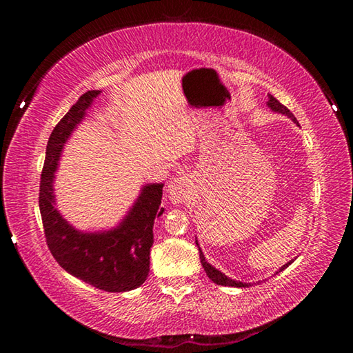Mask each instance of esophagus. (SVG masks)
Segmentation results:
<instances>
[{
    "mask_svg": "<svg viewBox=\"0 0 353 353\" xmlns=\"http://www.w3.org/2000/svg\"><path fill=\"white\" fill-rule=\"evenodd\" d=\"M170 199L179 204V202H185L190 196V181L185 176L174 177L168 185Z\"/></svg>",
    "mask_w": 353,
    "mask_h": 353,
    "instance_id": "1",
    "label": "esophagus"
}]
</instances>
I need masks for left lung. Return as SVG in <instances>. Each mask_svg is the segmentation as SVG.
I'll list each match as a JSON object with an SVG mask.
<instances>
[{
  "instance_id": "left-lung-1",
  "label": "left lung",
  "mask_w": 353,
  "mask_h": 353,
  "mask_svg": "<svg viewBox=\"0 0 353 353\" xmlns=\"http://www.w3.org/2000/svg\"><path fill=\"white\" fill-rule=\"evenodd\" d=\"M268 105H270L274 112L283 113V115L290 117V118L292 119V121L297 123L296 117L292 115V113H291L288 109H286V107H285L282 103H279V101H277L276 98H274L272 94H270V99H268ZM196 244H198V241H196ZM198 248H199V244H198ZM199 259H201V263H202V268H204V271L207 272V276L210 277L214 283H218V285H224V286H235V288H244V286H248L246 283H243V282H236V280H232V279H229L227 276H224L223 272H219L218 270H214V268L210 265V263H207V261H205V256H204V254H202L201 248H199ZM291 261H292V260H291ZM291 261H290V263H286V265H283L282 268H280V271H283L286 266L291 265ZM280 271H279V272H280Z\"/></svg>"
}]
</instances>
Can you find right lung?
I'll return each mask as SVG.
<instances>
[{
  "instance_id": "add662e5",
  "label": "right lung",
  "mask_w": 353,
  "mask_h": 353,
  "mask_svg": "<svg viewBox=\"0 0 353 353\" xmlns=\"http://www.w3.org/2000/svg\"><path fill=\"white\" fill-rule=\"evenodd\" d=\"M98 94L99 90L83 93L51 132L40 177L39 207L48 249L59 265L94 288L123 292L139 288L148 277L154 219L163 213V183L146 185L126 219L115 230L103 234L73 229L54 208L52 194V177L63 143Z\"/></svg>"
}]
</instances>
